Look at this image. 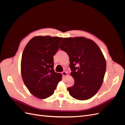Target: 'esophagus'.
<instances>
[{"label":"esophagus","instance_id":"obj_1","mask_svg":"<svg viewBox=\"0 0 125 125\" xmlns=\"http://www.w3.org/2000/svg\"><path fill=\"white\" fill-rule=\"evenodd\" d=\"M62 73V75L63 77H65V76H67V75H68V73H67L66 71H63Z\"/></svg>","mask_w":125,"mask_h":125}]
</instances>
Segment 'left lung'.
I'll use <instances>...</instances> for the list:
<instances>
[{
  "label": "left lung",
  "instance_id": "1",
  "mask_svg": "<svg viewBox=\"0 0 125 125\" xmlns=\"http://www.w3.org/2000/svg\"><path fill=\"white\" fill-rule=\"evenodd\" d=\"M60 50L69 57L70 74L74 80L73 86L68 88L75 99L86 100L95 95L103 82L106 63L97 44L83 37L63 38Z\"/></svg>",
  "mask_w": 125,
  "mask_h": 125
}]
</instances>
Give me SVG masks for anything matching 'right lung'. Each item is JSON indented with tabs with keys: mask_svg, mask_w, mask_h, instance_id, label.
Listing matches in <instances>:
<instances>
[{
	"mask_svg": "<svg viewBox=\"0 0 125 125\" xmlns=\"http://www.w3.org/2000/svg\"><path fill=\"white\" fill-rule=\"evenodd\" d=\"M62 37L37 36L25 46L21 72L25 86L34 96L45 99L54 94L62 75L54 70L53 56Z\"/></svg>",
	"mask_w": 125,
	"mask_h": 125,
	"instance_id": "1",
	"label": "right lung"
}]
</instances>
